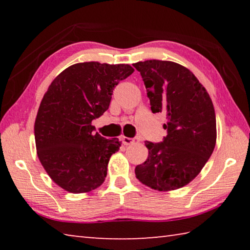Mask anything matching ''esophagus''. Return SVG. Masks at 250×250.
<instances>
[{
  "label": "esophagus",
  "instance_id": "obj_1",
  "mask_svg": "<svg viewBox=\"0 0 250 250\" xmlns=\"http://www.w3.org/2000/svg\"><path fill=\"white\" fill-rule=\"evenodd\" d=\"M121 141L122 143H124L125 146H130L132 145V143H134V140L132 138H128V137H122L121 138Z\"/></svg>",
  "mask_w": 250,
  "mask_h": 250
}]
</instances>
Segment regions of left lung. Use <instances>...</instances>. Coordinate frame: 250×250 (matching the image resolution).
<instances>
[{
    "instance_id": "obj_1",
    "label": "left lung",
    "mask_w": 250,
    "mask_h": 250,
    "mask_svg": "<svg viewBox=\"0 0 250 250\" xmlns=\"http://www.w3.org/2000/svg\"><path fill=\"white\" fill-rule=\"evenodd\" d=\"M152 112H163L161 143L146 141L149 155L135 167L137 179L156 191H173L198 175L216 145V116L208 92L191 70L167 61L139 62Z\"/></svg>"
}]
</instances>
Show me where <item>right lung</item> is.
<instances>
[{"label": "right lung", "instance_id": "obj_1", "mask_svg": "<svg viewBox=\"0 0 250 250\" xmlns=\"http://www.w3.org/2000/svg\"><path fill=\"white\" fill-rule=\"evenodd\" d=\"M133 71L126 64L78 62L50 83L34 133L42 166L65 191L87 193L104 183L110 156L121 142L94 133L91 122L107 111L115 87Z\"/></svg>", "mask_w": 250, "mask_h": 250}]
</instances>
